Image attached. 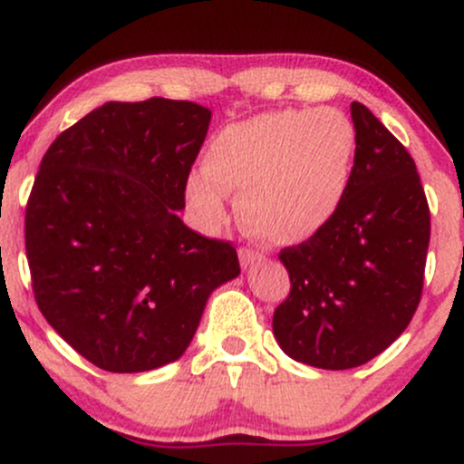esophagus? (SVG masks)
Here are the masks:
<instances>
[{
  "instance_id": "34e87169",
  "label": "esophagus",
  "mask_w": 464,
  "mask_h": 464,
  "mask_svg": "<svg viewBox=\"0 0 464 464\" xmlns=\"http://www.w3.org/2000/svg\"><path fill=\"white\" fill-rule=\"evenodd\" d=\"M239 264H242V268H248V266H253V264H257V262H262L264 259V253L262 250H255V248H239Z\"/></svg>"
}]
</instances>
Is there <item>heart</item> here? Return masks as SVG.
I'll use <instances>...</instances> for the list:
<instances>
[{
  "label": "heart",
  "mask_w": 464,
  "mask_h": 464,
  "mask_svg": "<svg viewBox=\"0 0 464 464\" xmlns=\"http://www.w3.org/2000/svg\"><path fill=\"white\" fill-rule=\"evenodd\" d=\"M358 137L338 109H281L233 121L209 141L188 198L207 227L225 220L239 191L244 227L266 242L301 244L332 225L353 180Z\"/></svg>",
  "instance_id": "obj_1"
}]
</instances>
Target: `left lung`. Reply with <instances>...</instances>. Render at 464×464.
<instances>
[{
  "mask_svg": "<svg viewBox=\"0 0 464 464\" xmlns=\"http://www.w3.org/2000/svg\"><path fill=\"white\" fill-rule=\"evenodd\" d=\"M351 120L358 150L349 196L332 225L281 250L292 290L273 316L284 353L327 371L366 364L403 334L430 244L412 157L364 104H351Z\"/></svg>",
  "mask_w": 464,
  "mask_h": 464,
  "instance_id": "1",
  "label": "left lung"
}]
</instances>
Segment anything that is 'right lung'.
Segmentation results:
<instances>
[{"label":"right lung","instance_id":"right-lung-1","mask_svg":"<svg viewBox=\"0 0 464 464\" xmlns=\"http://www.w3.org/2000/svg\"><path fill=\"white\" fill-rule=\"evenodd\" d=\"M211 111L188 100L106 102L47 148L25 209L36 305L82 358L143 372L189 347L236 248L183 225Z\"/></svg>","mask_w":464,"mask_h":464}]
</instances>
